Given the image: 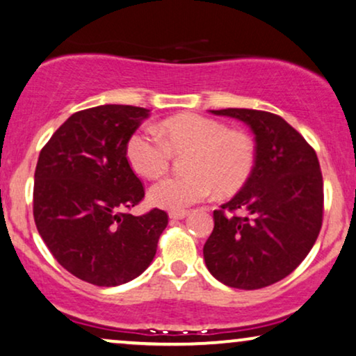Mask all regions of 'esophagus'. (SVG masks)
<instances>
[{
  "instance_id": "34e87169",
  "label": "esophagus",
  "mask_w": 356,
  "mask_h": 356,
  "mask_svg": "<svg viewBox=\"0 0 356 356\" xmlns=\"http://www.w3.org/2000/svg\"><path fill=\"white\" fill-rule=\"evenodd\" d=\"M187 215H188L187 210H172V211H169V218H172V220H182V218H186Z\"/></svg>"
}]
</instances>
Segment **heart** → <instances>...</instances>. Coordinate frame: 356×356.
<instances>
[{
  "label": "heart",
  "mask_w": 356,
  "mask_h": 356,
  "mask_svg": "<svg viewBox=\"0 0 356 356\" xmlns=\"http://www.w3.org/2000/svg\"><path fill=\"white\" fill-rule=\"evenodd\" d=\"M161 138L149 129L133 133L126 143V159L133 170L156 179L169 169L172 154H187L184 175L154 184L149 191L152 205L184 210L209 197L236 193L250 181L256 164V145L248 133L228 129L222 121L184 113L159 124Z\"/></svg>",
  "instance_id": "b5f03b06"
}]
</instances>
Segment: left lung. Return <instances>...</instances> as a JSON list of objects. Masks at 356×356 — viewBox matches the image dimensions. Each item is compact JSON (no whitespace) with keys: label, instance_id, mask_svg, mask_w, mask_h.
Returning <instances> with one entry per match:
<instances>
[{"label":"left lung","instance_id":"obj_1","mask_svg":"<svg viewBox=\"0 0 356 356\" xmlns=\"http://www.w3.org/2000/svg\"><path fill=\"white\" fill-rule=\"evenodd\" d=\"M254 134L250 181L213 211L205 264L223 284L253 291L281 281L302 263L322 227L323 181L314 147L281 116L248 108L211 110ZM240 209L243 216H236Z\"/></svg>","mask_w":356,"mask_h":356}]
</instances>
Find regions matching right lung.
Listing matches in <instances>:
<instances>
[{
  "label": "right lung",
  "mask_w": 356,
  "mask_h": 356,
  "mask_svg": "<svg viewBox=\"0 0 356 356\" xmlns=\"http://www.w3.org/2000/svg\"><path fill=\"white\" fill-rule=\"evenodd\" d=\"M149 110L102 105L77 111L40 149L34 222L54 258L75 277L120 286L154 259L168 227L164 210L129 213L145 187L126 159V143Z\"/></svg>",
  "instance_id": "1"
}]
</instances>
